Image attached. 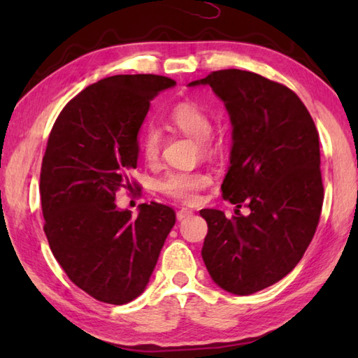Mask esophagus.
<instances>
[{"label":"esophagus","instance_id":"1","mask_svg":"<svg viewBox=\"0 0 358 358\" xmlns=\"http://www.w3.org/2000/svg\"><path fill=\"white\" fill-rule=\"evenodd\" d=\"M191 215H192L191 210L181 208L180 211H177V220H178V221H183V220H186V217H189Z\"/></svg>","mask_w":358,"mask_h":358}]
</instances>
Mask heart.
I'll return each instance as SVG.
<instances>
[{"instance_id": "obj_1", "label": "heart", "mask_w": 358, "mask_h": 358, "mask_svg": "<svg viewBox=\"0 0 358 358\" xmlns=\"http://www.w3.org/2000/svg\"><path fill=\"white\" fill-rule=\"evenodd\" d=\"M169 120L175 128L199 141L203 151L210 150L208 136L211 132V118L196 102H181L172 108ZM141 150L145 159L156 162L161 151V132L155 126L145 128L141 134ZM211 185V175L202 169H186V171L169 172L159 180L157 187L162 194L175 201L192 203L203 187Z\"/></svg>"}]
</instances>
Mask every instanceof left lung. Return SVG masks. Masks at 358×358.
<instances>
[{
    "instance_id": "obj_1",
    "label": "left lung",
    "mask_w": 358,
    "mask_h": 358,
    "mask_svg": "<svg viewBox=\"0 0 358 358\" xmlns=\"http://www.w3.org/2000/svg\"><path fill=\"white\" fill-rule=\"evenodd\" d=\"M208 85L232 124L222 196L246 205V216L205 208L202 259L226 292L251 295L282 280L310 246L324 202L319 134L292 90L240 69L211 72L187 87Z\"/></svg>"
}]
</instances>
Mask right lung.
Returning <instances> with one entry per match:
<instances>
[{
    "instance_id": "add662e5",
    "label": "right lung",
    "mask_w": 358,
    "mask_h": 358,
    "mask_svg": "<svg viewBox=\"0 0 358 358\" xmlns=\"http://www.w3.org/2000/svg\"><path fill=\"white\" fill-rule=\"evenodd\" d=\"M175 85L153 74L102 78L68 102L48 137L44 232L69 280L99 301L124 305L143 292L175 224L167 205L142 203L132 217L115 203L120 187H131L150 101Z\"/></svg>"
}]
</instances>
